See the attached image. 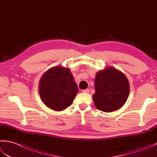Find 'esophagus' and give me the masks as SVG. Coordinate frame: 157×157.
Wrapping results in <instances>:
<instances>
[{
    "mask_svg": "<svg viewBox=\"0 0 157 157\" xmlns=\"http://www.w3.org/2000/svg\"><path fill=\"white\" fill-rule=\"evenodd\" d=\"M82 92L85 93V94H88L89 92H90V90L89 89H86V90H82Z\"/></svg>",
    "mask_w": 157,
    "mask_h": 157,
    "instance_id": "obj_1",
    "label": "esophagus"
}]
</instances>
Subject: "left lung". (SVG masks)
I'll return each mask as SVG.
<instances>
[{
	"mask_svg": "<svg viewBox=\"0 0 157 157\" xmlns=\"http://www.w3.org/2000/svg\"><path fill=\"white\" fill-rule=\"evenodd\" d=\"M94 87L93 101L96 108L106 113L119 109L125 103L129 94L127 77L111 67L96 73Z\"/></svg>",
	"mask_w": 157,
	"mask_h": 157,
	"instance_id": "1",
	"label": "left lung"
}]
</instances>
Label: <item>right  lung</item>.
Returning <instances> with one entry per match:
<instances>
[{"instance_id":"right-lung-1","label":"right lung","mask_w":157,"mask_h":157,"mask_svg":"<svg viewBox=\"0 0 157 157\" xmlns=\"http://www.w3.org/2000/svg\"><path fill=\"white\" fill-rule=\"evenodd\" d=\"M38 90L44 104L56 111L71 105L78 92L70 69L62 66L54 67L46 71L40 80Z\"/></svg>"}]
</instances>
